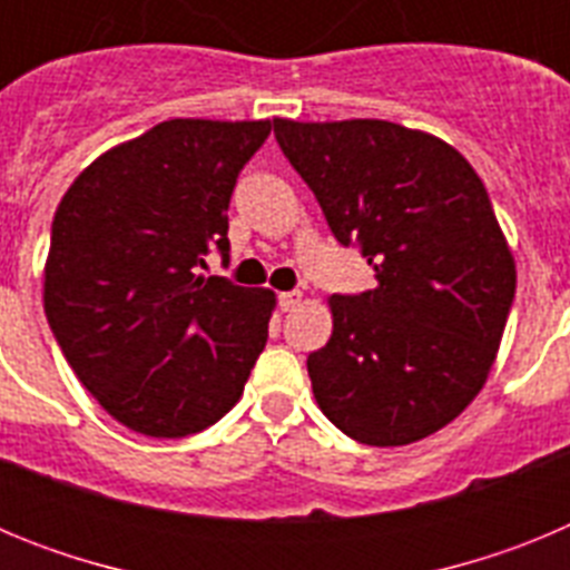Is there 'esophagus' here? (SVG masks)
I'll list each match as a JSON object with an SVG mask.
<instances>
[{
    "label": "esophagus",
    "mask_w": 570,
    "mask_h": 570,
    "mask_svg": "<svg viewBox=\"0 0 570 570\" xmlns=\"http://www.w3.org/2000/svg\"><path fill=\"white\" fill-rule=\"evenodd\" d=\"M299 302H302L299 291H285V294H279V308L282 311H294Z\"/></svg>",
    "instance_id": "esophagus-1"
}]
</instances>
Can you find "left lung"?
<instances>
[{"instance_id": "obj_1", "label": "left lung", "mask_w": 570, "mask_h": 570, "mask_svg": "<svg viewBox=\"0 0 570 570\" xmlns=\"http://www.w3.org/2000/svg\"><path fill=\"white\" fill-rule=\"evenodd\" d=\"M274 134L376 276L367 294L328 296L334 331L308 356L316 405L365 445L436 434L485 385L517 291L485 185L454 145L385 119L274 116Z\"/></svg>"}]
</instances>
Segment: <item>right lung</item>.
I'll return each instance as SVG.
<instances>
[{"mask_svg": "<svg viewBox=\"0 0 570 570\" xmlns=\"http://www.w3.org/2000/svg\"><path fill=\"white\" fill-rule=\"evenodd\" d=\"M271 119H168L114 145L59 203L42 299L65 360L136 434L179 440L239 402L276 308L271 288L196 274L228 256L236 176Z\"/></svg>", "mask_w": 570, "mask_h": 570, "instance_id": "obj_1", "label": "right lung"}]
</instances>
